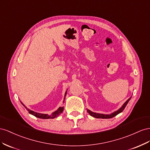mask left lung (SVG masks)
I'll use <instances>...</instances> for the list:
<instances>
[{
    "label": "left lung",
    "mask_w": 150,
    "mask_h": 150,
    "mask_svg": "<svg viewBox=\"0 0 150 150\" xmlns=\"http://www.w3.org/2000/svg\"><path fill=\"white\" fill-rule=\"evenodd\" d=\"M131 97H130L129 99H127V100H126V102H125V104H124L122 105V107H121V108L120 109H119L115 111V112H114L112 113V114H103L96 113V112H92V111L90 110H88V109L87 110V112H88L90 115H91V116H92V117H96V118H99V119H100H100H109V118H112V117L115 116V115H117L118 114H119V113H121V112H122L123 110L125 109V108H126V105L127 104L128 102H129V100L131 99Z\"/></svg>",
    "instance_id": "1"
}]
</instances>
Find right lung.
Returning a JSON list of instances; mask_svg holds the SVG:
<instances>
[{"label": "right lung", "mask_w": 150, "mask_h": 150, "mask_svg": "<svg viewBox=\"0 0 150 150\" xmlns=\"http://www.w3.org/2000/svg\"><path fill=\"white\" fill-rule=\"evenodd\" d=\"M67 95V91L65 92V97H64V99H65V96ZM21 104H22L24 107L26 109V110H28V111L29 112V114H31L33 115H35V117H38V118H41V119H53L54 117H56L57 116H58V115L60 114L61 113L63 112V109L64 108L63 107H59V108L58 109V110H57L56 111H54V112H53L52 114H51V115H48V114H41V113H38L36 112H35V111H33L31 110H30L29 109H28L26 107H25L23 103L22 102H21Z\"/></svg>", "instance_id": "1"}]
</instances>
